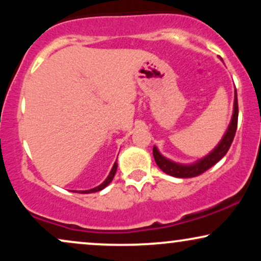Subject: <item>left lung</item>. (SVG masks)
Segmentation results:
<instances>
[{
	"label": "left lung",
	"mask_w": 261,
	"mask_h": 261,
	"mask_svg": "<svg viewBox=\"0 0 261 261\" xmlns=\"http://www.w3.org/2000/svg\"><path fill=\"white\" fill-rule=\"evenodd\" d=\"M237 125H238V99H237V92H236V98H234V110H233V116L232 121H230L228 130H227L226 135L223 136L222 141L218 143V146L214 151L211 152L208 155H206L205 158H202L201 161H199L195 164H191V166H181V164H176L174 162L167 160L166 157H163L158 149L153 147V157L155 163L160 168L163 170L167 174L175 176V178H194L202 173H205L206 170L211 168L212 166L217 163L218 161L222 160L226 155L227 152L232 145L233 139L236 136L237 131Z\"/></svg>",
	"instance_id": "1"
}]
</instances>
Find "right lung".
I'll use <instances>...</instances> for the list:
<instances>
[{
    "label": "right lung",
    "mask_w": 261,
    "mask_h": 261,
    "mask_svg": "<svg viewBox=\"0 0 261 261\" xmlns=\"http://www.w3.org/2000/svg\"><path fill=\"white\" fill-rule=\"evenodd\" d=\"M116 169H118V162H115V163H114L113 168H112V170H110V174L108 175V178L106 179V181L101 182V184L99 185V187H97V188H94V189H91V190L81 191V194H91V193H95V191H100V190H103V189L106 188V187H108V185L110 184V181L113 180L114 175H115V173H116Z\"/></svg>",
    "instance_id": "add662e5"
}]
</instances>
